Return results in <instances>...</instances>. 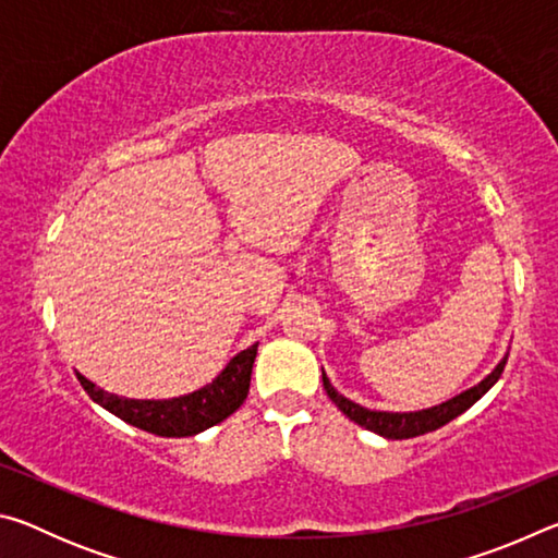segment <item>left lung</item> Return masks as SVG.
<instances>
[{"mask_svg": "<svg viewBox=\"0 0 558 558\" xmlns=\"http://www.w3.org/2000/svg\"><path fill=\"white\" fill-rule=\"evenodd\" d=\"M505 364H507V354L502 362L495 366V372L487 374L477 386H472V389L462 391L460 396H456V399H450L446 403L433 405V409L413 411V413H389V411L364 409V405L344 399V396L339 393L332 384H329L325 372H323V384H325V391L329 399L335 401L337 409L342 411L349 421L359 423V426L372 430V433H379V436L389 438V440H403V438H415V436H423V433L436 430L440 426H446V423H450L452 418H458L460 413H465L472 403L483 399V396L493 389L499 376H502V372H505Z\"/></svg>", "mask_w": 558, "mask_h": 558, "instance_id": "8db88e82", "label": "left lung"}]
</instances>
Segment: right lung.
Masks as SVG:
<instances>
[{"mask_svg": "<svg viewBox=\"0 0 558 558\" xmlns=\"http://www.w3.org/2000/svg\"><path fill=\"white\" fill-rule=\"evenodd\" d=\"M258 344L243 349L241 354H235L229 366L216 376L211 384H206L204 389L179 396V399L167 401H137V399H122V396L108 393L102 389H96V384L88 381L86 376H78L83 389L102 409L118 415L130 426L140 430L155 433L162 438H186L196 436L206 428L216 426L223 418H229L233 411L241 409V403L248 396L251 386V372L253 362H256Z\"/></svg>", "mask_w": 558, "mask_h": 558, "instance_id": "add662e5", "label": "right lung"}]
</instances>
